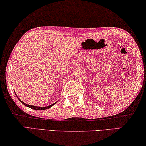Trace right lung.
Instances as JSON below:
<instances>
[{"label":"right lung","instance_id":"1","mask_svg":"<svg viewBox=\"0 0 146 146\" xmlns=\"http://www.w3.org/2000/svg\"><path fill=\"white\" fill-rule=\"evenodd\" d=\"M16 96L17 97V98L19 99V101H20L21 103H22V104H23V105H25V106L28 107H30V108L32 109H34V110H38V111H40V110H45V109H48V108H50V107H51L53 106L54 105V104H56V102H55L54 104H52V105H50V106H46V107H37V106H31V105H28V104H25V103H24L23 102L21 101V100L20 99H19V98H18L17 96L16 95Z\"/></svg>","mask_w":146,"mask_h":146}]
</instances>
